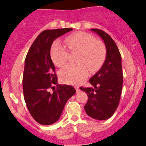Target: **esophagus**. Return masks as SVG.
Here are the masks:
<instances>
[{"label":"esophagus","instance_id":"1","mask_svg":"<svg viewBox=\"0 0 146 146\" xmlns=\"http://www.w3.org/2000/svg\"><path fill=\"white\" fill-rule=\"evenodd\" d=\"M75 89H76V90L77 92H79V88H78V86H75Z\"/></svg>","mask_w":146,"mask_h":146}]
</instances>
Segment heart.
Instances as JSON below:
<instances>
[{"instance_id": "1", "label": "heart", "mask_w": 146, "mask_h": 146, "mask_svg": "<svg viewBox=\"0 0 146 146\" xmlns=\"http://www.w3.org/2000/svg\"><path fill=\"white\" fill-rule=\"evenodd\" d=\"M65 43L71 52H78L76 64H69L60 72V77L63 82L69 84H78L84 81L91 72L98 70L103 64L106 49L101 40L86 33L80 32L70 35L65 39ZM51 57L58 67L66 64L68 52L60 40H55L51 48Z\"/></svg>"}]
</instances>
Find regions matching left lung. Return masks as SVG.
I'll use <instances>...</instances> for the list:
<instances>
[{
    "label": "left lung",
    "mask_w": 146,
    "mask_h": 146,
    "mask_svg": "<svg viewBox=\"0 0 146 146\" xmlns=\"http://www.w3.org/2000/svg\"><path fill=\"white\" fill-rule=\"evenodd\" d=\"M103 40L106 47V59L102 68L89 79L92 87H80L87 94L84 106L89 116L106 120L113 115L119 106L123 86L121 57L112 38L99 29H91Z\"/></svg>",
    "instance_id": "obj_1"
}]
</instances>
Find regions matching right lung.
<instances>
[{"label": "right lung", "mask_w": 146, "mask_h": 146, "mask_svg": "<svg viewBox=\"0 0 146 146\" xmlns=\"http://www.w3.org/2000/svg\"><path fill=\"white\" fill-rule=\"evenodd\" d=\"M71 31L72 28L44 31L34 40L26 56L22 79L25 101L33 118L43 125L57 121L67 101L76 93L72 86L57 84L50 55L54 40Z\"/></svg>", "instance_id": "obj_1"}]
</instances>
